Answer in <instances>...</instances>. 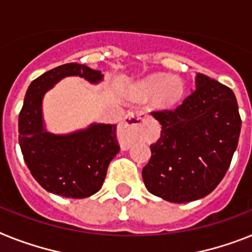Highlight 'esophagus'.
<instances>
[{"label": "esophagus", "mask_w": 252, "mask_h": 252, "mask_svg": "<svg viewBox=\"0 0 252 252\" xmlns=\"http://www.w3.org/2000/svg\"><path fill=\"white\" fill-rule=\"evenodd\" d=\"M149 118L150 116L143 111H132V113L126 114L122 126H119V130H118L120 146L123 150L128 149L142 134L143 126Z\"/></svg>", "instance_id": "34e87169"}]
</instances>
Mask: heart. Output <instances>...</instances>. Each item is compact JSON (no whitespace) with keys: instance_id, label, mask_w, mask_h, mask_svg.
Listing matches in <instances>:
<instances>
[{"instance_id":"obj_1","label":"heart","mask_w":252,"mask_h":252,"mask_svg":"<svg viewBox=\"0 0 252 252\" xmlns=\"http://www.w3.org/2000/svg\"><path fill=\"white\" fill-rule=\"evenodd\" d=\"M136 94L139 97L155 94V100L161 106L174 105L183 94V84L175 77H165L161 74L152 75L137 86Z\"/></svg>"}]
</instances>
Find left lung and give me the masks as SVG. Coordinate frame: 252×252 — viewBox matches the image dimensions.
<instances>
[{
  "label": "left lung",
  "instance_id": "1",
  "mask_svg": "<svg viewBox=\"0 0 252 252\" xmlns=\"http://www.w3.org/2000/svg\"><path fill=\"white\" fill-rule=\"evenodd\" d=\"M161 124L142 170L146 188L170 202L208 196L227 173L237 149L241 116L233 91L204 74L175 109L152 111Z\"/></svg>",
  "mask_w": 252,
  "mask_h": 252
}]
</instances>
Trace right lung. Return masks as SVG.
<instances>
[{"mask_svg": "<svg viewBox=\"0 0 252 252\" xmlns=\"http://www.w3.org/2000/svg\"><path fill=\"white\" fill-rule=\"evenodd\" d=\"M69 75H79L92 83L102 79L100 70L70 63L33 80L19 114V143L25 164L44 189L64 197L84 198L100 191L120 146L116 124H92L69 136H55L43 129V94Z\"/></svg>", "mask_w": 252, "mask_h": 252, "instance_id": "obj_1", "label": "right lung"}]
</instances>
